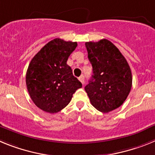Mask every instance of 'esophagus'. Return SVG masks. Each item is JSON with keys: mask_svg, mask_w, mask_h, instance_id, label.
Returning a JSON list of instances; mask_svg holds the SVG:
<instances>
[{"mask_svg": "<svg viewBox=\"0 0 155 155\" xmlns=\"http://www.w3.org/2000/svg\"><path fill=\"white\" fill-rule=\"evenodd\" d=\"M79 80L80 82H81L83 85V84H84V83H85V82H84V76H79Z\"/></svg>", "mask_w": 155, "mask_h": 155, "instance_id": "1", "label": "esophagus"}]
</instances>
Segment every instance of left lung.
<instances>
[{"label":"left lung","instance_id":"1","mask_svg":"<svg viewBox=\"0 0 155 155\" xmlns=\"http://www.w3.org/2000/svg\"><path fill=\"white\" fill-rule=\"evenodd\" d=\"M93 75L85 87L91 103L104 113L122 105L132 87L131 69L125 57L111 41L103 39L85 44Z\"/></svg>","mask_w":155,"mask_h":155}]
</instances>
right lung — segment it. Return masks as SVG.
<instances>
[{
  "mask_svg": "<svg viewBox=\"0 0 155 155\" xmlns=\"http://www.w3.org/2000/svg\"><path fill=\"white\" fill-rule=\"evenodd\" d=\"M77 43L56 38L35 55L28 67L25 83L33 103L43 111L57 113L66 107L82 83L67 64Z\"/></svg>",
  "mask_w": 155,
  "mask_h": 155,
  "instance_id": "1",
  "label": "right lung"
}]
</instances>
